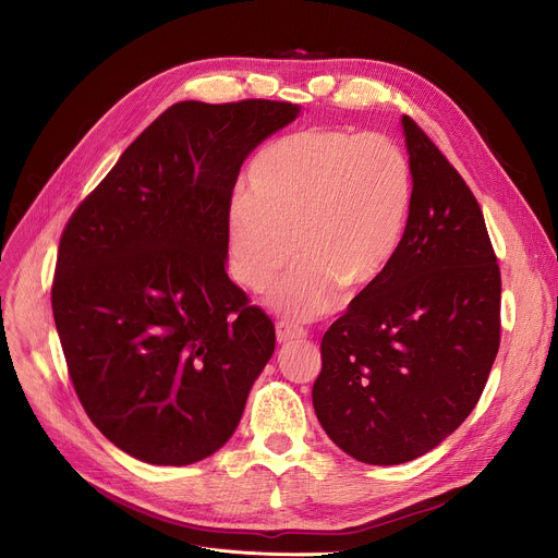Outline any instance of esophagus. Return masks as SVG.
I'll return each instance as SVG.
<instances>
[{
    "label": "esophagus",
    "instance_id": "obj_1",
    "mask_svg": "<svg viewBox=\"0 0 558 558\" xmlns=\"http://www.w3.org/2000/svg\"><path fill=\"white\" fill-rule=\"evenodd\" d=\"M275 330H277V341H279V344H290V341H302L308 335L302 326H296L292 322H277Z\"/></svg>",
    "mask_w": 558,
    "mask_h": 558
}]
</instances>
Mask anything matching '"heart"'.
<instances>
[{
  "instance_id": "heart-1",
  "label": "heart",
  "mask_w": 558,
  "mask_h": 558,
  "mask_svg": "<svg viewBox=\"0 0 558 558\" xmlns=\"http://www.w3.org/2000/svg\"><path fill=\"white\" fill-rule=\"evenodd\" d=\"M245 194L226 221L230 272L288 319L326 315L341 286H373L400 247L411 207V167L389 138L328 126L290 134L256 154Z\"/></svg>"
}]
</instances>
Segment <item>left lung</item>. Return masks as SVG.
<instances>
[{
	"label": "left lung",
	"instance_id": "1",
	"mask_svg": "<svg viewBox=\"0 0 558 558\" xmlns=\"http://www.w3.org/2000/svg\"><path fill=\"white\" fill-rule=\"evenodd\" d=\"M411 207L400 247L322 339L313 407L366 464L438 447L474 411L500 344V270L478 201L409 118Z\"/></svg>",
	"mask_w": 558,
	"mask_h": 558
}]
</instances>
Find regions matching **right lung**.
Masks as SVG:
<instances>
[{"instance_id":"add662e5","label":"right lung","mask_w":558,"mask_h":558,"mask_svg":"<svg viewBox=\"0 0 558 558\" xmlns=\"http://www.w3.org/2000/svg\"><path fill=\"white\" fill-rule=\"evenodd\" d=\"M302 107L179 102L124 149L69 219L51 290L75 393L149 464L219 451L275 353V326L226 272L243 160Z\"/></svg>"}]
</instances>
